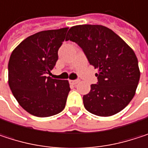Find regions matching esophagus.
I'll return each instance as SVG.
<instances>
[{"label": "esophagus", "instance_id": "1", "mask_svg": "<svg viewBox=\"0 0 148 148\" xmlns=\"http://www.w3.org/2000/svg\"><path fill=\"white\" fill-rule=\"evenodd\" d=\"M69 82L72 85H76L79 82V79H71V80H69Z\"/></svg>", "mask_w": 148, "mask_h": 148}]
</instances>
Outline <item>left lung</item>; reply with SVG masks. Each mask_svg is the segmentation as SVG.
Returning a JSON list of instances; mask_svg holds the SVG:
<instances>
[{"label": "left lung", "mask_w": 148, "mask_h": 148, "mask_svg": "<svg viewBox=\"0 0 148 148\" xmlns=\"http://www.w3.org/2000/svg\"><path fill=\"white\" fill-rule=\"evenodd\" d=\"M66 40L79 45L89 63L98 69V82L83 96L86 110L110 116L123 110L134 98L140 79L133 49L112 30L99 25L73 26Z\"/></svg>", "instance_id": "obj_1"}]
</instances>
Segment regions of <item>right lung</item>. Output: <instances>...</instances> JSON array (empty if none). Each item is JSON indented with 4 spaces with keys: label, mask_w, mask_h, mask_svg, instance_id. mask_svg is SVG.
<instances>
[{
    "label": "right lung",
    "mask_w": 148,
    "mask_h": 148,
    "mask_svg": "<svg viewBox=\"0 0 148 148\" xmlns=\"http://www.w3.org/2000/svg\"><path fill=\"white\" fill-rule=\"evenodd\" d=\"M68 29L33 34L22 41L11 54L9 87L20 106L33 116H51L65 108L70 91L69 81L47 75L58 60V49Z\"/></svg>",
    "instance_id": "obj_1"
}]
</instances>
